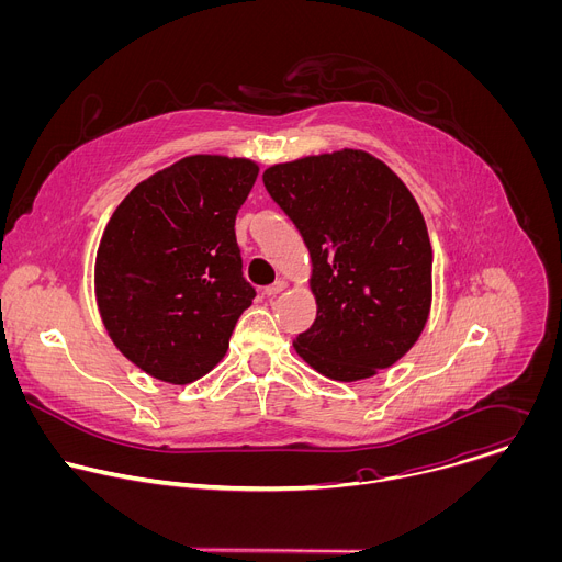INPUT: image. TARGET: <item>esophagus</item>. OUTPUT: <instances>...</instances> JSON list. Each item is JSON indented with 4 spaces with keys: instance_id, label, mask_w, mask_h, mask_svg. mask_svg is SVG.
<instances>
[{
    "instance_id": "34e87169",
    "label": "esophagus",
    "mask_w": 562,
    "mask_h": 562,
    "mask_svg": "<svg viewBox=\"0 0 562 562\" xmlns=\"http://www.w3.org/2000/svg\"><path fill=\"white\" fill-rule=\"evenodd\" d=\"M286 289V282H282V280H278L276 284H271V286H267L265 289V295H269V297H276L278 293H282Z\"/></svg>"
}]
</instances>
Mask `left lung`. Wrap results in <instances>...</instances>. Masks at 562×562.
Segmentation results:
<instances>
[{
	"instance_id": "left-lung-1",
	"label": "left lung",
	"mask_w": 562,
	"mask_h": 562,
	"mask_svg": "<svg viewBox=\"0 0 562 562\" xmlns=\"http://www.w3.org/2000/svg\"><path fill=\"white\" fill-rule=\"evenodd\" d=\"M262 180L313 265L317 315L293 342L297 356L340 382L397 362L431 306V243L412 191L356 148L269 167Z\"/></svg>"
}]
</instances>
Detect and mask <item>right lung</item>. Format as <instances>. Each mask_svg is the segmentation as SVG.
Instances as JSON below:
<instances>
[{"mask_svg": "<svg viewBox=\"0 0 562 562\" xmlns=\"http://www.w3.org/2000/svg\"><path fill=\"white\" fill-rule=\"evenodd\" d=\"M258 171L245 157L189 155L139 182L111 215L95 297L115 347L148 375L189 384L224 358L256 297L235 215Z\"/></svg>", "mask_w": 562, "mask_h": 562, "instance_id": "obj_1", "label": "right lung"}]
</instances>
